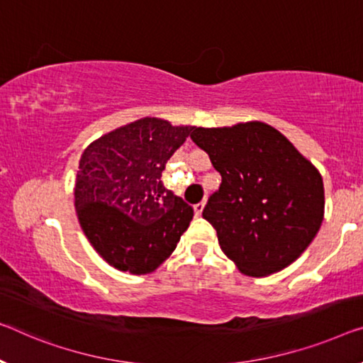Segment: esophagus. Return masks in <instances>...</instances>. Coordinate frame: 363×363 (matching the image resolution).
Wrapping results in <instances>:
<instances>
[{
    "instance_id": "esophagus-1",
    "label": "esophagus",
    "mask_w": 363,
    "mask_h": 363,
    "mask_svg": "<svg viewBox=\"0 0 363 363\" xmlns=\"http://www.w3.org/2000/svg\"><path fill=\"white\" fill-rule=\"evenodd\" d=\"M204 201H201V203H198V204H194V213H196V216H201V213H203V209H204Z\"/></svg>"
}]
</instances>
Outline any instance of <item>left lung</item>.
<instances>
[{"label": "left lung", "instance_id": "left-lung-1", "mask_svg": "<svg viewBox=\"0 0 363 363\" xmlns=\"http://www.w3.org/2000/svg\"><path fill=\"white\" fill-rule=\"evenodd\" d=\"M193 143L222 177L203 217L243 274L263 277L287 267L320 230L323 178L274 128L248 121L194 128Z\"/></svg>", "mask_w": 363, "mask_h": 363}]
</instances>
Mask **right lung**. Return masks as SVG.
Segmentation results:
<instances>
[{
  "label": "right lung",
  "instance_id": "1",
  "mask_svg": "<svg viewBox=\"0 0 363 363\" xmlns=\"http://www.w3.org/2000/svg\"><path fill=\"white\" fill-rule=\"evenodd\" d=\"M191 131L193 126L143 118L84 150L74 185L77 219L110 266L147 274L177 248L194 213L160 177Z\"/></svg>",
  "mask_w": 363,
  "mask_h": 363
}]
</instances>
